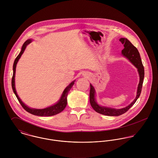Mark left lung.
I'll return each instance as SVG.
<instances>
[{"mask_svg":"<svg viewBox=\"0 0 158 158\" xmlns=\"http://www.w3.org/2000/svg\"><path fill=\"white\" fill-rule=\"evenodd\" d=\"M119 41L123 44L124 48L122 50V54L123 56L127 58L137 69V72L139 75V83L137 86V94L135 100L127 106L121 108V109H115L110 107L102 106L98 105L97 102L95 97L96 92L94 87L90 84V94H89V100L91 106L92 108L97 112L103 115H109V116H118L124 113H126L131 107L133 106L139 97L142 87L143 84V81L144 78V68L143 66L142 60L140 56V54L137 48L130 42L127 38H121Z\"/></svg>","mask_w":158,"mask_h":158,"instance_id":"1","label":"left lung"}]
</instances>
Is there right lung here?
I'll return each instance as SVG.
<instances>
[{
	"instance_id": "1",
	"label": "right lung",
	"mask_w": 158,
	"mask_h": 158,
	"mask_svg": "<svg viewBox=\"0 0 158 158\" xmlns=\"http://www.w3.org/2000/svg\"><path fill=\"white\" fill-rule=\"evenodd\" d=\"M32 41L31 39H29L28 40H27L23 44L21 48V50L19 53V54L18 55V56L16 58L14 64H13V77H12V80H11V86H12V89L15 93V94L16 95L18 101L19 102L20 104L22 105L23 109L27 111L28 113H30L31 114H33L35 115H38V116H52V115H56L58 113H61V111H63L64 108H66L67 103H68V100H67V96H68L69 91L70 90V89L72 88V87L73 86V85H74V83L75 81V80L73 81L72 82H71L68 86L64 89V91L63 92L61 96L60 97V98L59 99V100L55 103L54 105L48 106L47 108H45L44 109H36V108H31L30 107H28V106H27L24 103H23V101L21 100V98H19V97L18 96L17 92L15 88V73H16V65L17 63L19 61V60L20 59L21 55H23L25 48L27 47V45H28L30 43H31Z\"/></svg>"
}]
</instances>
